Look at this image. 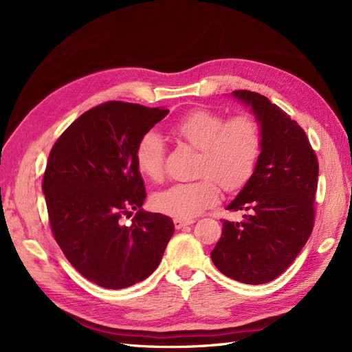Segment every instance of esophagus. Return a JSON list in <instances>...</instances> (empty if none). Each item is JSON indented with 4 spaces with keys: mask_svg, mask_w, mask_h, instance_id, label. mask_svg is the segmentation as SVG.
I'll return each mask as SVG.
<instances>
[{
    "mask_svg": "<svg viewBox=\"0 0 352 352\" xmlns=\"http://www.w3.org/2000/svg\"><path fill=\"white\" fill-rule=\"evenodd\" d=\"M195 220H182V219H175L173 220V223H175V228L176 229H184V228H186V226H189V225H192Z\"/></svg>",
    "mask_w": 352,
    "mask_h": 352,
    "instance_id": "esophagus-1",
    "label": "esophagus"
}]
</instances>
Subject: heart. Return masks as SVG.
Returning a JSON list of instances; mask_svg holds the SVG:
<instances>
[{"label": "heart", "mask_w": 352, "mask_h": 352, "mask_svg": "<svg viewBox=\"0 0 352 352\" xmlns=\"http://www.w3.org/2000/svg\"><path fill=\"white\" fill-rule=\"evenodd\" d=\"M173 133L199 150L195 182L176 184L154 197V206L164 214L190 219L214 206L221 186L238 190L251 179L260 158L263 133L260 122L252 114L232 117L221 113L194 109L172 126ZM166 150L162 136L145 132L135 148V163L151 180L164 176Z\"/></svg>", "instance_id": "1"}]
</instances>
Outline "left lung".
Returning <instances> with one entry per match:
<instances>
[{
  "instance_id": "left-lung-1",
  "label": "left lung",
  "mask_w": 352,
  "mask_h": 352,
  "mask_svg": "<svg viewBox=\"0 0 352 352\" xmlns=\"http://www.w3.org/2000/svg\"><path fill=\"white\" fill-rule=\"evenodd\" d=\"M261 124V154L251 179L228 206L245 211L241 221L223 220L211 260L228 278L267 283L296 258L314 228L318 162L302 127L264 95L238 89Z\"/></svg>"
}]
</instances>
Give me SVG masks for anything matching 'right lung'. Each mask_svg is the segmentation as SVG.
Listing matches in <instances>:
<instances>
[{
    "instance_id": "add662e5",
    "label": "right lung",
    "mask_w": 352,
    "mask_h": 352,
    "mask_svg": "<svg viewBox=\"0 0 352 352\" xmlns=\"http://www.w3.org/2000/svg\"><path fill=\"white\" fill-rule=\"evenodd\" d=\"M167 109L107 101L60 135L42 180L52 235L83 278L107 289L146 279L175 232L170 217L141 210L146 197L135 163L140 138ZM138 209L129 226L122 217Z\"/></svg>"
}]
</instances>
